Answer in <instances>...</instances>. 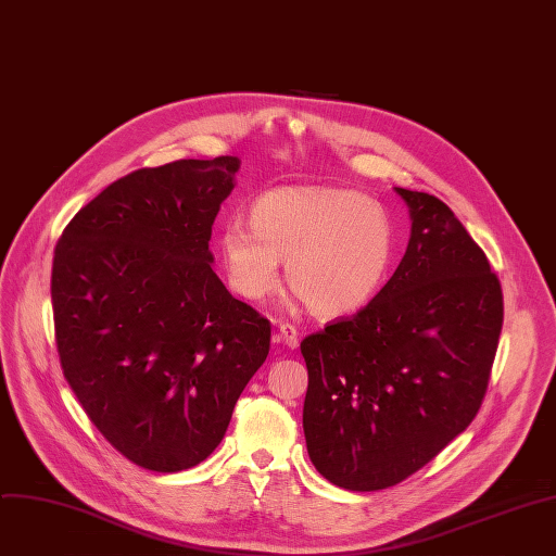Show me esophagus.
<instances>
[{
    "mask_svg": "<svg viewBox=\"0 0 556 556\" xmlns=\"http://www.w3.org/2000/svg\"><path fill=\"white\" fill-rule=\"evenodd\" d=\"M277 342H281V344H286V346H290V349H296V346H299V331H296V327H294V325H288V323L279 325V329H277Z\"/></svg>",
    "mask_w": 556,
    "mask_h": 556,
    "instance_id": "obj_1",
    "label": "esophagus"
}]
</instances>
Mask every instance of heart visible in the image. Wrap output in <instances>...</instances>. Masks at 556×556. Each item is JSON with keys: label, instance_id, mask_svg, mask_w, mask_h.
<instances>
[{"label": "heart", "instance_id": "b5f03b06", "mask_svg": "<svg viewBox=\"0 0 556 556\" xmlns=\"http://www.w3.org/2000/svg\"><path fill=\"white\" fill-rule=\"evenodd\" d=\"M227 281L242 299L262 301L288 283L314 314L342 316L371 303L387 283L395 229L359 192L279 188L251 207V227L227 225L218 238Z\"/></svg>", "mask_w": 556, "mask_h": 556}]
</instances>
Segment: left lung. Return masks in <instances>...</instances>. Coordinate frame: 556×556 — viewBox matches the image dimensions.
Returning <instances> with one entry per match:
<instances>
[{
	"label": "left lung",
	"mask_w": 556,
	"mask_h": 556,
	"mask_svg": "<svg viewBox=\"0 0 556 556\" xmlns=\"http://www.w3.org/2000/svg\"><path fill=\"white\" fill-rule=\"evenodd\" d=\"M395 190L413 218L397 270L366 307L301 342L307 454L349 491L400 484L467 430L504 320L500 279L454 212Z\"/></svg>",
	"instance_id": "obj_1"
}]
</instances>
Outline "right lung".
<instances>
[{
  "label": "right lung",
  "mask_w": 556,
  "mask_h": 556,
  "mask_svg": "<svg viewBox=\"0 0 556 556\" xmlns=\"http://www.w3.org/2000/svg\"><path fill=\"white\" fill-rule=\"evenodd\" d=\"M238 156L135 169L65 227L52 264L63 376L130 463L174 473L223 441L270 349V320L212 270Z\"/></svg>",
  "instance_id": "obj_1"
}]
</instances>
